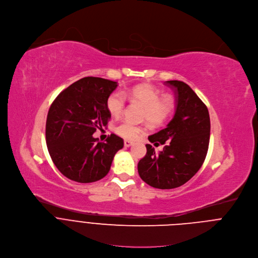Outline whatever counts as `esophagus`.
I'll use <instances>...</instances> for the list:
<instances>
[{
    "label": "esophagus",
    "mask_w": 258,
    "mask_h": 258,
    "mask_svg": "<svg viewBox=\"0 0 258 258\" xmlns=\"http://www.w3.org/2000/svg\"><path fill=\"white\" fill-rule=\"evenodd\" d=\"M133 145H134V143H133V142L127 141V140H125V141H124V147L128 148V147H131V146H133Z\"/></svg>",
    "instance_id": "1"
}]
</instances>
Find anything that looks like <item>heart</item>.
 Returning a JSON list of instances; mask_svg holds the SVG:
<instances>
[{
    "label": "heart",
    "mask_w": 258,
    "mask_h": 258,
    "mask_svg": "<svg viewBox=\"0 0 258 258\" xmlns=\"http://www.w3.org/2000/svg\"><path fill=\"white\" fill-rule=\"evenodd\" d=\"M127 96L145 105L144 117L153 124L163 123L171 114L173 109L172 100L168 97H161L160 90L150 85H137L128 90L113 91L106 99V108L113 116H118L122 113L125 106V97ZM115 132L118 136L127 139L136 140L142 133L143 128L130 120L120 121Z\"/></svg>",
    "instance_id": "obj_1"
}]
</instances>
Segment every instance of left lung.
<instances>
[{"mask_svg":"<svg viewBox=\"0 0 258 258\" xmlns=\"http://www.w3.org/2000/svg\"><path fill=\"white\" fill-rule=\"evenodd\" d=\"M174 89L176 111L164 130L149 137L155 146L164 145L156 153L146 145L147 154L139 162V175L148 185L158 189H174L188 182L203 165L209 147L210 116L207 106L185 82L169 80Z\"/></svg>","mask_w":258,"mask_h":258,"instance_id":"1","label":"left lung"}]
</instances>
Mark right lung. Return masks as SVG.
Here are the masks:
<instances>
[{
	"label": "right lung",
	"mask_w": 258,
	"mask_h": 258,
	"mask_svg": "<svg viewBox=\"0 0 258 258\" xmlns=\"http://www.w3.org/2000/svg\"><path fill=\"white\" fill-rule=\"evenodd\" d=\"M117 82L84 77L72 83L52 102L46 120V144L56 168L78 183L104 178L123 140L111 134L105 143L93 138L111 116L106 99Z\"/></svg>",
	"instance_id": "1"
}]
</instances>
